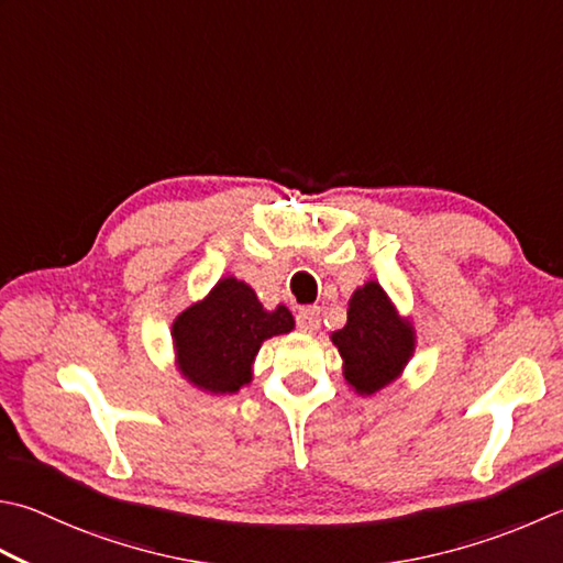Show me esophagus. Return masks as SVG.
Wrapping results in <instances>:
<instances>
[{
	"label": "esophagus",
	"mask_w": 563,
	"mask_h": 563,
	"mask_svg": "<svg viewBox=\"0 0 563 563\" xmlns=\"http://www.w3.org/2000/svg\"><path fill=\"white\" fill-rule=\"evenodd\" d=\"M297 327L302 329V332H317L319 329V307H302L300 312H297Z\"/></svg>",
	"instance_id": "esophagus-1"
}]
</instances>
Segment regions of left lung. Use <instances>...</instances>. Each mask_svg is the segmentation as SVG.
<instances>
[{
  "mask_svg": "<svg viewBox=\"0 0 563 563\" xmlns=\"http://www.w3.org/2000/svg\"><path fill=\"white\" fill-rule=\"evenodd\" d=\"M344 376L361 395L388 385L412 356V329L395 314L378 283H366L349 302V322L332 334Z\"/></svg>",
  "mask_w": 563,
  "mask_h": 563,
  "instance_id": "left-lung-1",
  "label": "left lung"
}]
</instances>
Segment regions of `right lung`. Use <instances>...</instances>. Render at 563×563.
Wrapping results in <instances>:
<instances>
[{
    "mask_svg": "<svg viewBox=\"0 0 563 563\" xmlns=\"http://www.w3.org/2000/svg\"><path fill=\"white\" fill-rule=\"evenodd\" d=\"M288 307L266 312L246 283L227 278L175 319L180 371L209 393H236L251 380L261 341L292 329Z\"/></svg>",
    "mask_w": 563,
    "mask_h": 563,
    "instance_id": "add662e5",
    "label": "right lung"
}]
</instances>
